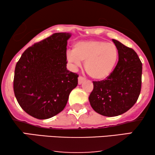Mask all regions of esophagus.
<instances>
[{
  "mask_svg": "<svg viewBox=\"0 0 155 155\" xmlns=\"http://www.w3.org/2000/svg\"><path fill=\"white\" fill-rule=\"evenodd\" d=\"M84 80H85V78L84 77H82V76H80L79 78H78V84H81L82 82H83Z\"/></svg>",
  "mask_w": 155,
  "mask_h": 155,
  "instance_id": "obj_1",
  "label": "esophagus"
}]
</instances>
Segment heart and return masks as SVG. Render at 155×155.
<instances>
[{"label":"heart","mask_w":155,"mask_h":155,"mask_svg":"<svg viewBox=\"0 0 155 155\" xmlns=\"http://www.w3.org/2000/svg\"><path fill=\"white\" fill-rule=\"evenodd\" d=\"M118 52L115 44L101 40L80 41L68 52L67 58L77 66L80 61L85 62L84 68L94 80H101L109 76L115 67Z\"/></svg>","instance_id":"obj_1"}]
</instances>
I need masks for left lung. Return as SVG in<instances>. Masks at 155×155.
Here are the masks:
<instances>
[{
	"mask_svg": "<svg viewBox=\"0 0 155 155\" xmlns=\"http://www.w3.org/2000/svg\"><path fill=\"white\" fill-rule=\"evenodd\" d=\"M118 52V61L109 76L93 81L89 97L91 107L102 116H116L128 111L136 102L141 90L142 62L133 48L112 39Z\"/></svg>",
	"mask_w": 155,
	"mask_h": 155,
	"instance_id": "8db88e82",
	"label": "left lung"
}]
</instances>
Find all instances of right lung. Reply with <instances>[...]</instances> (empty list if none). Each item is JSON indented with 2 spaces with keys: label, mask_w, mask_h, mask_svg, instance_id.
Segmentation results:
<instances>
[{
  "label": "right lung",
  "mask_w": 155,
  "mask_h": 155,
  "mask_svg": "<svg viewBox=\"0 0 155 155\" xmlns=\"http://www.w3.org/2000/svg\"><path fill=\"white\" fill-rule=\"evenodd\" d=\"M68 33H54L27 48L15 69L13 90L21 108L38 119L62 111L78 83V75L67 70Z\"/></svg>",
  "instance_id": "1"
}]
</instances>
